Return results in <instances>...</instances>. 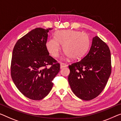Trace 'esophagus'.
I'll return each instance as SVG.
<instances>
[{"label":"esophagus","instance_id":"obj_1","mask_svg":"<svg viewBox=\"0 0 121 121\" xmlns=\"http://www.w3.org/2000/svg\"><path fill=\"white\" fill-rule=\"evenodd\" d=\"M67 66V65L66 64H64V63H62V62L60 63V68H61L66 67Z\"/></svg>","mask_w":121,"mask_h":121}]
</instances>
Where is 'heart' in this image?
I'll return each mask as SVG.
<instances>
[{"label": "heart", "mask_w": 121, "mask_h": 121, "mask_svg": "<svg viewBox=\"0 0 121 121\" xmlns=\"http://www.w3.org/2000/svg\"><path fill=\"white\" fill-rule=\"evenodd\" d=\"M67 57L72 60L80 59L89 49L90 40L89 35L85 32L74 30L58 31L55 38H51L47 41L46 49L52 56L57 57L60 53L61 47Z\"/></svg>", "instance_id": "heart-1"}]
</instances>
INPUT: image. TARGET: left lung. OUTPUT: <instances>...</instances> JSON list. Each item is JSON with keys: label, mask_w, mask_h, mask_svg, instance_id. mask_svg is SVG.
I'll return each instance as SVG.
<instances>
[{"label": "left lung", "mask_w": 121, "mask_h": 121, "mask_svg": "<svg viewBox=\"0 0 121 121\" xmlns=\"http://www.w3.org/2000/svg\"><path fill=\"white\" fill-rule=\"evenodd\" d=\"M68 67V80L73 92L81 99H92L104 90L111 74L109 47L96 36L93 38L87 54Z\"/></svg>", "instance_id": "obj_1"}]
</instances>
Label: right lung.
Masks as SVG:
<instances>
[{
    "instance_id": "add662e5",
    "label": "right lung",
    "mask_w": 121,
    "mask_h": 121,
    "mask_svg": "<svg viewBox=\"0 0 121 121\" xmlns=\"http://www.w3.org/2000/svg\"><path fill=\"white\" fill-rule=\"evenodd\" d=\"M50 30H32L17 41L12 52V80L23 95L32 100H41L48 95L53 86L52 80L60 71V64L46 49Z\"/></svg>"
}]
</instances>
